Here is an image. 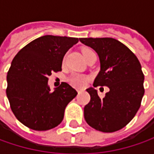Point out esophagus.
<instances>
[{
    "instance_id": "34e87169",
    "label": "esophagus",
    "mask_w": 154,
    "mask_h": 154,
    "mask_svg": "<svg viewBox=\"0 0 154 154\" xmlns=\"http://www.w3.org/2000/svg\"><path fill=\"white\" fill-rule=\"evenodd\" d=\"M82 91H83V90H81V89H80V88H78V89H77V92H78V93H80Z\"/></svg>"
}]
</instances>
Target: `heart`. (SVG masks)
Masks as SVG:
<instances>
[{"instance_id": "1", "label": "heart", "mask_w": 154, "mask_h": 154, "mask_svg": "<svg viewBox=\"0 0 154 154\" xmlns=\"http://www.w3.org/2000/svg\"><path fill=\"white\" fill-rule=\"evenodd\" d=\"M91 52H93L92 50L88 49V48H85L82 50V54H83V56L84 58L86 57L89 53ZM69 82L74 85L75 86H78V87H81V86H84L86 84L87 80H88V78L86 76H84L82 74H72L70 77H69Z\"/></svg>"}]
</instances>
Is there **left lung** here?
Masks as SVG:
<instances>
[{
  "label": "left lung",
  "mask_w": 154,
  "mask_h": 154,
  "mask_svg": "<svg viewBox=\"0 0 154 154\" xmlns=\"http://www.w3.org/2000/svg\"><path fill=\"white\" fill-rule=\"evenodd\" d=\"M98 53L100 71L93 86H108L109 91L100 98L94 88L84 108L85 120L96 130L111 133L124 128L134 118L143 98L144 74L138 58L126 45L111 38H80Z\"/></svg>",
  "instance_id": "left-lung-1"
}]
</instances>
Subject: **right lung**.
I'll return each instance as SVG.
<instances>
[{
	"mask_svg": "<svg viewBox=\"0 0 154 154\" xmlns=\"http://www.w3.org/2000/svg\"><path fill=\"white\" fill-rule=\"evenodd\" d=\"M79 38L46 35L22 48L14 56L7 76V96L16 118L25 126L45 131L58 126L76 90L62 82L55 91L49 76L62 71V59Z\"/></svg>",
	"mask_w": 154,
	"mask_h": 154,
	"instance_id": "add662e5",
	"label": "right lung"
}]
</instances>
